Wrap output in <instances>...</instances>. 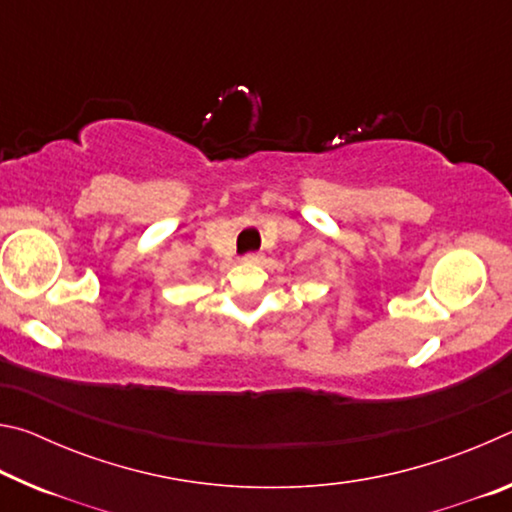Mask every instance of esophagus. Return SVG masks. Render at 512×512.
Instances as JSON below:
<instances>
[{"mask_svg": "<svg viewBox=\"0 0 512 512\" xmlns=\"http://www.w3.org/2000/svg\"><path fill=\"white\" fill-rule=\"evenodd\" d=\"M244 262L246 264H257V262H262V255H259V253H248V255H244Z\"/></svg>", "mask_w": 512, "mask_h": 512, "instance_id": "34e87169", "label": "esophagus"}]
</instances>
